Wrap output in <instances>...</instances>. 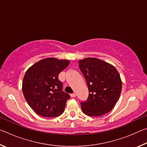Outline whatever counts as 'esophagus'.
I'll list each match as a JSON object with an SVG mask.
<instances>
[{"label":"esophagus","mask_w":147,"mask_h":147,"mask_svg":"<svg viewBox=\"0 0 147 147\" xmlns=\"http://www.w3.org/2000/svg\"><path fill=\"white\" fill-rule=\"evenodd\" d=\"M70 95H71L72 98H74V97H75V96H76V94L75 93H71Z\"/></svg>","instance_id":"esophagus-1"}]
</instances>
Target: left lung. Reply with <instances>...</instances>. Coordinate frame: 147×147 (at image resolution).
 Listing matches in <instances>:
<instances>
[{"label":"left lung","instance_id":"8db88e82","mask_svg":"<svg viewBox=\"0 0 147 147\" xmlns=\"http://www.w3.org/2000/svg\"><path fill=\"white\" fill-rule=\"evenodd\" d=\"M78 63L89 90L87 100L80 102L82 110L91 117L105 115L113 108L121 93L118 71L112 65L97 58H88Z\"/></svg>","mask_w":147,"mask_h":147}]
</instances>
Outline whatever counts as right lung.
<instances>
[{"label":"right lung","instance_id":"obj_1","mask_svg":"<svg viewBox=\"0 0 147 147\" xmlns=\"http://www.w3.org/2000/svg\"><path fill=\"white\" fill-rule=\"evenodd\" d=\"M69 63L66 59L49 58L37 62L26 72L23 81V94L38 115L55 117L63 113L70 95L62 91L63 83L58 75Z\"/></svg>","mask_w":147,"mask_h":147}]
</instances>
